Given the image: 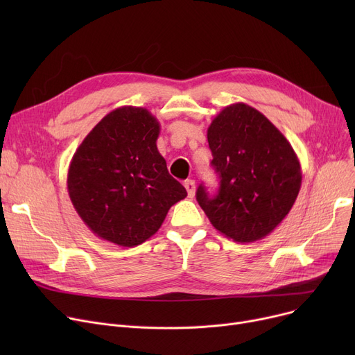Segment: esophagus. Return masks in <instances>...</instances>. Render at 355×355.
I'll return each instance as SVG.
<instances>
[{
	"label": "esophagus",
	"mask_w": 355,
	"mask_h": 355,
	"mask_svg": "<svg viewBox=\"0 0 355 355\" xmlns=\"http://www.w3.org/2000/svg\"><path fill=\"white\" fill-rule=\"evenodd\" d=\"M184 187H185V190H187L189 197H190V198H193V197H194V194H196V182H194L193 180L184 181Z\"/></svg>",
	"instance_id": "1"
}]
</instances>
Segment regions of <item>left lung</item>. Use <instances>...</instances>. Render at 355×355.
<instances>
[{
	"label": "left lung",
	"instance_id": "1",
	"mask_svg": "<svg viewBox=\"0 0 355 355\" xmlns=\"http://www.w3.org/2000/svg\"><path fill=\"white\" fill-rule=\"evenodd\" d=\"M207 139L220 187L210 197L200 185V207L216 230L239 243L266 237L301 190V164L292 145L263 114L241 102L211 121Z\"/></svg>",
	"mask_w": 355,
	"mask_h": 355
}]
</instances>
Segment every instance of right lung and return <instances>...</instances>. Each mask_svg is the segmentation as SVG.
Returning <instances> with one entry per match:
<instances>
[{
    "label": "right lung",
    "mask_w": 355,
    "mask_h": 355,
    "mask_svg": "<svg viewBox=\"0 0 355 355\" xmlns=\"http://www.w3.org/2000/svg\"><path fill=\"white\" fill-rule=\"evenodd\" d=\"M159 122L145 107L122 106L95 126L67 173L73 207L98 237L134 248L161 227L168 210L187 197L157 148Z\"/></svg>",
    "instance_id": "obj_1"
}]
</instances>
